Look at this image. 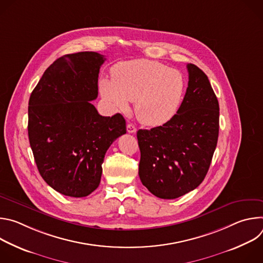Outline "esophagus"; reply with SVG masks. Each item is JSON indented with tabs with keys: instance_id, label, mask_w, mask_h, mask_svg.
Returning a JSON list of instances; mask_svg holds the SVG:
<instances>
[{
	"instance_id": "34e87169",
	"label": "esophagus",
	"mask_w": 263,
	"mask_h": 263,
	"mask_svg": "<svg viewBox=\"0 0 263 263\" xmlns=\"http://www.w3.org/2000/svg\"><path fill=\"white\" fill-rule=\"evenodd\" d=\"M127 132L128 133H135L136 132V128L132 124H128L127 125Z\"/></svg>"
}]
</instances>
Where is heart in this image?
Masks as SVG:
<instances>
[{
    "mask_svg": "<svg viewBox=\"0 0 263 263\" xmlns=\"http://www.w3.org/2000/svg\"><path fill=\"white\" fill-rule=\"evenodd\" d=\"M111 74L112 79L100 80L102 97L123 111L135 101V116L147 127H158L172 120L186 92L183 73L155 60L121 62L112 67Z\"/></svg>",
    "mask_w": 263,
    "mask_h": 263,
    "instance_id": "1",
    "label": "heart"
}]
</instances>
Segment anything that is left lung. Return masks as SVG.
<instances>
[{
    "mask_svg": "<svg viewBox=\"0 0 263 263\" xmlns=\"http://www.w3.org/2000/svg\"><path fill=\"white\" fill-rule=\"evenodd\" d=\"M187 70L189 87L177 115L162 126L137 131L140 181L160 199H176L197 189L217 143V98L202 69L190 63Z\"/></svg>",
    "mask_w": 263,
    "mask_h": 263,
    "instance_id": "8db88e82",
    "label": "left lung"
}]
</instances>
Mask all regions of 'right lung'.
<instances>
[{"instance_id":"obj_1","label":"right lung","mask_w":263,"mask_h":263,"mask_svg":"<svg viewBox=\"0 0 263 263\" xmlns=\"http://www.w3.org/2000/svg\"><path fill=\"white\" fill-rule=\"evenodd\" d=\"M105 60L96 52L64 55L46 69L30 96L28 135L37 168L67 197L83 198L98 189L108 147L126 133L122 115L102 117L90 103L98 97Z\"/></svg>"}]
</instances>
